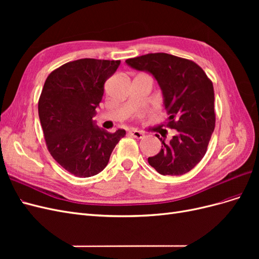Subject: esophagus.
Returning <instances> with one entry per match:
<instances>
[{"label": "esophagus", "instance_id": "obj_1", "mask_svg": "<svg viewBox=\"0 0 259 259\" xmlns=\"http://www.w3.org/2000/svg\"><path fill=\"white\" fill-rule=\"evenodd\" d=\"M130 134H131L133 137H135V138H137V139H142V138L144 137V133L139 132V131H137V130H131V131H130Z\"/></svg>", "mask_w": 259, "mask_h": 259}]
</instances>
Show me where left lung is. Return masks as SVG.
<instances>
[{
    "label": "left lung",
    "mask_w": 259,
    "mask_h": 259,
    "mask_svg": "<svg viewBox=\"0 0 259 259\" xmlns=\"http://www.w3.org/2000/svg\"><path fill=\"white\" fill-rule=\"evenodd\" d=\"M125 62L156 80L168 114L167 126L177 132L168 143L159 138L162 149L148 158L149 164L161 175L188 173L206 153L215 128L213 83L195 62L165 53L147 54Z\"/></svg>",
    "instance_id": "obj_1"
}]
</instances>
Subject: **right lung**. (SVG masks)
I'll list each match as a JSON object with an SVG mask.
<instances>
[{
  "mask_svg": "<svg viewBox=\"0 0 259 259\" xmlns=\"http://www.w3.org/2000/svg\"><path fill=\"white\" fill-rule=\"evenodd\" d=\"M120 60L84 58L67 62L48 76L38 100V117L49 151L77 177L103 170L125 131L109 133L93 117L103 99L105 82Z\"/></svg>",
  "mask_w": 259,
  "mask_h": 259,
  "instance_id": "right-lung-1",
  "label": "right lung"
}]
</instances>
